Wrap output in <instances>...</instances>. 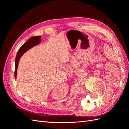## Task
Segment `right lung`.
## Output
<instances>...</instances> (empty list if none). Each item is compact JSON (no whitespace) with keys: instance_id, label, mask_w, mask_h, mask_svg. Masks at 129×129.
<instances>
[{"instance_id":"add662e5","label":"right lung","mask_w":129,"mask_h":129,"mask_svg":"<svg viewBox=\"0 0 129 129\" xmlns=\"http://www.w3.org/2000/svg\"><path fill=\"white\" fill-rule=\"evenodd\" d=\"M41 36H37V37H33L25 42L24 44L21 46L20 49L16 54V56L15 57V73H14V76L15 79L16 78V73H17V69L18 67L19 62V60H20V57L22 56L25 53L26 51L29 50L30 49L33 47V46L37 45L38 44H39L41 42Z\"/></svg>"}]
</instances>
